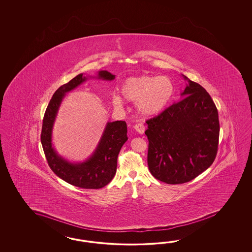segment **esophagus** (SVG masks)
<instances>
[{
  "label": "esophagus",
  "instance_id": "34e87169",
  "mask_svg": "<svg viewBox=\"0 0 252 252\" xmlns=\"http://www.w3.org/2000/svg\"><path fill=\"white\" fill-rule=\"evenodd\" d=\"M134 129L139 134H143L145 131V127L143 124H136L135 126H134Z\"/></svg>",
  "mask_w": 252,
  "mask_h": 252
}]
</instances>
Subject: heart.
Segmentation results:
<instances>
[{
    "mask_svg": "<svg viewBox=\"0 0 252 252\" xmlns=\"http://www.w3.org/2000/svg\"><path fill=\"white\" fill-rule=\"evenodd\" d=\"M125 101L136 102V111L143 118L159 115L166 110L175 94V86L171 79L165 75H140L128 77L120 88ZM113 106H123V99L113 95Z\"/></svg>",
    "mask_w": 252,
    "mask_h": 252,
    "instance_id": "b5f03b06",
    "label": "heart"
}]
</instances>
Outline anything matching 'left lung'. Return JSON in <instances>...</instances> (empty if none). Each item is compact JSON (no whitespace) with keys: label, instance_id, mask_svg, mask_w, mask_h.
Instances as JSON below:
<instances>
[{"label":"left lung","instance_id":"left-lung-1","mask_svg":"<svg viewBox=\"0 0 252 252\" xmlns=\"http://www.w3.org/2000/svg\"><path fill=\"white\" fill-rule=\"evenodd\" d=\"M179 102L146 123L148 165L152 176L169 185L188 182L209 167L217 154L218 111L203 86L188 79Z\"/></svg>","mask_w":252,"mask_h":252}]
</instances>
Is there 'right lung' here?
<instances>
[{
  "label": "right lung",
  "instance_id": "1",
  "mask_svg": "<svg viewBox=\"0 0 252 252\" xmlns=\"http://www.w3.org/2000/svg\"><path fill=\"white\" fill-rule=\"evenodd\" d=\"M89 78L113 81L115 75L106 70L97 72L95 76L79 74L55 92L43 119L41 144L52 171L72 186L86 189L103 188L113 179L117 169L119 152L127 141V124L123 121L108 122L102 137L92 155L82 162H72L59 154L52 141L54 124L61 102L67 93Z\"/></svg>",
  "mask_w": 252,
  "mask_h": 252
}]
</instances>
